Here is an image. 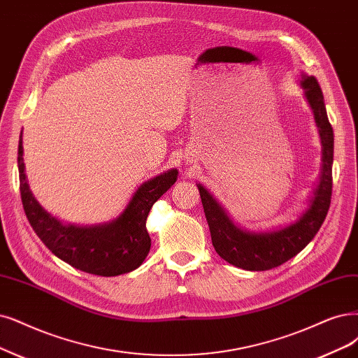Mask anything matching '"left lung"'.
<instances>
[{
  "instance_id": "8db88e82",
  "label": "left lung",
  "mask_w": 358,
  "mask_h": 358,
  "mask_svg": "<svg viewBox=\"0 0 358 358\" xmlns=\"http://www.w3.org/2000/svg\"><path fill=\"white\" fill-rule=\"evenodd\" d=\"M301 85L306 90V97L319 127L323 164L320 182L314 192L311 205L295 224L273 233L243 231L234 226L214 197L197 184L213 245L217 254L234 267L249 271H266L282 266L313 241L327 215L332 197L334 128L329 122L319 81L314 76H303Z\"/></svg>"
}]
</instances>
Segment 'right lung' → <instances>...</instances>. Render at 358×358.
<instances>
[{
	"mask_svg": "<svg viewBox=\"0 0 358 358\" xmlns=\"http://www.w3.org/2000/svg\"><path fill=\"white\" fill-rule=\"evenodd\" d=\"M17 166L20 197L26 218L34 231L52 254L69 266L103 277L125 274L140 267L150 250L145 220L153 203L177 181V169H171L138 187L124 213L103 226H64L39 206L24 176L22 136Z\"/></svg>",
	"mask_w": 358,
	"mask_h": 358,
	"instance_id": "1",
	"label": "right lung"
}]
</instances>
